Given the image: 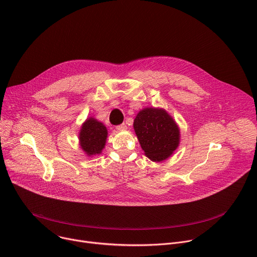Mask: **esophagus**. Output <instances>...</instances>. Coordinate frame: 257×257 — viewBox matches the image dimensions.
Here are the masks:
<instances>
[{
  "label": "esophagus",
  "instance_id": "obj_1",
  "mask_svg": "<svg viewBox=\"0 0 257 257\" xmlns=\"http://www.w3.org/2000/svg\"><path fill=\"white\" fill-rule=\"evenodd\" d=\"M126 129H127V126L124 123L119 125V126H117V130H119V131H123V130H126Z\"/></svg>",
  "mask_w": 257,
  "mask_h": 257
}]
</instances>
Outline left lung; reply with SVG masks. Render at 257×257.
Here are the masks:
<instances>
[{
    "label": "left lung",
    "mask_w": 257,
    "mask_h": 257,
    "mask_svg": "<svg viewBox=\"0 0 257 257\" xmlns=\"http://www.w3.org/2000/svg\"><path fill=\"white\" fill-rule=\"evenodd\" d=\"M144 155L153 162L168 160L180 144V128L162 107H144L133 123Z\"/></svg>",
    "instance_id": "8db88e82"
}]
</instances>
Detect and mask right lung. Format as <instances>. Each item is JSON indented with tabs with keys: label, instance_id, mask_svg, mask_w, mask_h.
I'll list each match as a JSON object with an SVG mask.
<instances>
[{
	"label": "right lung",
	"instance_id": "obj_1",
	"mask_svg": "<svg viewBox=\"0 0 257 257\" xmlns=\"http://www.w3.org/2000/svg\"><path fill=\"white\" fill-rule=\"evenodd\" d=\"M107 138L106 127L96 120L89 117L81 125L78 139L80 149L86 157L92 158L101 154Z\"/></svg>",
	"mask_w": 257,
	"mask_h": 257
}]
</instances>
